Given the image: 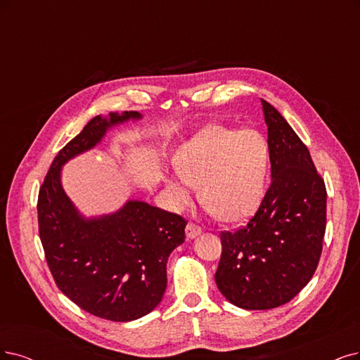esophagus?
<instances>
[{
	"mask_svg": "<svg viewBox=\"0 0 360 360\" xmlns=\"http://www.w3.org/2000/svg\"><path fill=\"white\" fill-rule=\"evenodd\" d=\"M200 234H202V229L195 224H188L187 229H185V236H187L188 240H191V238H195L197 236H200Z\"/></svg>",
	"mask_w": 360,
	"mask_h": 360,
	"instance_id": "34e87169",
	"label": "esophagus"
}]
</instances>
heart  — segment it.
Masks as SVG:
<instances>
[{
  "mask_svg": "<svg viewBox=\"0 0 360 360\" xmlns=\"http://www.w3.org/2000/svg\"><path fill=\"white\" fill-rule=\"evenodd\" d=\"M176 173L166 178L173 210L187 207L200 185L210 214L236 222L254 215L265 194L269 145L255 130L212 126L185 142L175 155Z\"/></svg>",
  "mask_w": 360,
  "mask_h": 360,
  "instance_id": "obj_1",
  "label": "heart"
}]
</instances>
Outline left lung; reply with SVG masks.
<instances>
[{
    "mask_svg": "<svg viewBox=\"0 0 360 360\" xmlns=\"http://www.w3.org/2000/svg\"><path fill=\"white\" fill-rule=\"evenodd\" d=\"M269 127L271 184L255 217L221 233L215 282L245 310H269L310 282L326 229V188L307 146L273 105L261 99Z\"/></svg>",
    "mask_w": 360,
    "mask_h": 360,
    "instance_id": "left-lung-1",
    "label": "left lung"
}]
</instances>
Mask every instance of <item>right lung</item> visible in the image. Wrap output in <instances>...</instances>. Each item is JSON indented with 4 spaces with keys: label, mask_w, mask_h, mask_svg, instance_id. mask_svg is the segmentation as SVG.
<instances>
[{
    "label": "right lung",
    "mask_w": 360,
    "mask_h": 360,
    "mask_svg": "<svg viewBox=\"0 0 360 360\" xmlns=\"http://www.w3.org/2000/svg\"><path fill=\"white\" fill-rule=\"evenodd\" d=\"M141 118L136 111L91 118L53 160L38 194L39 238L58 288L79 309L112 322L136 321L162 301L167 258L184 243L187 222L139 200L86 218L66 195L60 173L111 127Z\"/></svg>",
    "instance_id": "add662e5"
}]
</instances>
